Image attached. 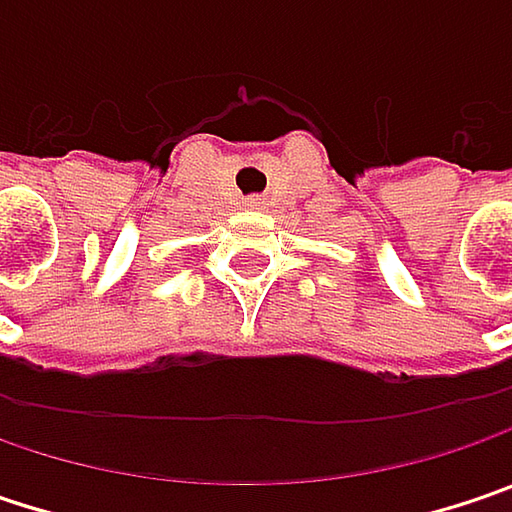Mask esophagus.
Wrapping results in <instances>:
<instances>
[{"label":"esophagus","mask_w":512,"mask_h":512,"mask_svg":"<svg viewBox=\"0 0 512 512\" xmlns=\"http://www.w3.org/2000/svg\"><path fill=\"white\" fill-rule=\"evenodd\" d=\"M244 206H247V209H262V206H265V198H259V195H256V198H247Z\"/></svg>","instance_id":"obj_1"}]
</instances>
